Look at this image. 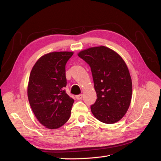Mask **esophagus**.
<instances>
[{
  "mask_svg": "<svg viewBox=\"0 0 161 161\" xmlns=\"http://www.w3.org/2000/svg\"><path fill=\"white\" fill-rule=\"evenodd\" d=\"M82 97H83V95H82V94H80V95H76V98L77 100H80L82 98Z\"/></svg>",
  "mask_w": 161,
  "mask_h": 161,
  "instance_id": "1",
  "label": "esophagus"
}]
</instances>
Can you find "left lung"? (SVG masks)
<instances>
[{
	"label": "left lung",
	"instance_id": "1",
	"mask_svg": "<svg viewBox=\"0 0 161 161\" xmlns=\"http://www.w3.org/2000/svg\"><path fill=\"white\" fill-rule=\"evenodd\" d=\"M78 56L91 69L97 97L91 106L92 114L103 123L118 122L127 112L132 94L125 62L118 53L103 46L80 51Z\"/></svg>",
	"mask_w": 161,
	"mask_h": 161
}]
</instances>
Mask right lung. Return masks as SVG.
Listing matches in <instances>:
<instances>
[{
  "label": "right lung",
  "instance_id": "obj_1",
  "mask_svg": "<svg viewBox=\"0 0 161 161\" xmlns=\"http://www.w3.org/2000/svg\"><path fill=\"white\" fill-rule=\"evenodd\" d=\"M72 52H53L42 56L31 71L27 96L40 124L49 129L60 128L69 119L74 99L68 95L65 66Z\"/></svg>",
  "mask_w": 161,
  "mask_h": 161
}]
</instances>
